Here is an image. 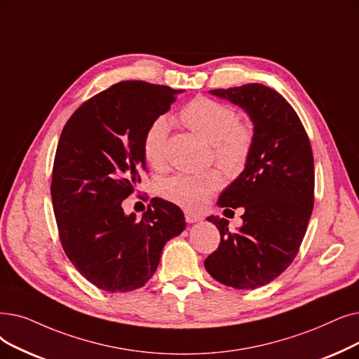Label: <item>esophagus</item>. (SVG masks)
Listing matches in <instances>:
<instances>
[{
  "label": "esophagus",
  "instance_id": "obj_1",
  "mask_svg": "<svg viewBox=\"0 0 359 359\" xmlns=\"http://www.w3.org/2000/svg\"><path fill=\"white\" fill-rule=\"evenodd\" d=\"M184 218H186V222H188V223H196V222L202 220V217L199 214H195V212H191V211L184 212Z\"/></svg>",
  "mask_w": 359,
  "mask_h": 359
}]
</instances>
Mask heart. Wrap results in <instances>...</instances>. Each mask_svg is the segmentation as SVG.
<instances>
[{
  "label": "heart",
  "instance_id": "heart-1",
  "mask_svg": "<svg viewBox=\"0 0 359 359\" xmlns=\"http://www.w3.org/2000/svg\"><path fill=\"white\" fill-rule=\"evenodd\" d=\"M186 128L211 144L212 158L230 177L243 170L252 148V130L239 123L233 107L207 97H198L186 104L179 113ZM170 121L160 116L149 123L142 136V154L152 167H161L165 160V144ZM217 170L199 175H177L160 184L163 198L188 210H201L210 196L222 186Z\"/></svg>",
  "mask_w": 359,
  "mask_h": 359
}]
</instances>
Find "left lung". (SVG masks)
<instances>
[{"instance_id":"8db88e82","label":"left lung","mask_w":359,"mask_h":359,"mask_svg":"<svg viewBox=\"0 0 359 359\" xmlns=\"http://www.w3.org/2000/svg\"><path fill=\"white\" fill-rule=\"evenodd\" d=\"M210 92L243 108L254 136L245 170L218 198L226 211L245 210L243 224L230 231L226 218H207L222 241L204 266L226 286L257 289L282 274L299 251L314 207L313 149L298 114L274 89L248 83Z\"/></svg>"}]
</instances>
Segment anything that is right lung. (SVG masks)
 Listing matches in <instances>:
<instances>
[{
  "mask_svg": "<svg viewBox=\"0 0 359 359\" xmlns=\"http://www.w3.org/2000/svg\"><path fill=\"white\" fill-rule=\"evenodd\" d=\"M180 92L141 81L116 83L85 101L61 132L51 180L60 242L98 289L142 287L165 242L186 227L182 210L164 199H151L139 222L121 207L147 171L144 132Z\"/></svg>",
  "mask_w": 359,
  "mask_h": 359,
  "instance_id": "add662e5",
  "label": "right lung"
}]
</instances>
